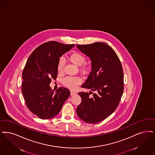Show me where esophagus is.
<instances>
[{
  "mask_svg": "<svg viewBox=\"0 0 155 155\" xmlns=\"http://www.w3.org/2000/svg\"><path fill=\"white\" fill-rule=\"evenodd\" d=\"M77 93L76 92H75L74 91H70V94L71 95H73V94H75Z\"/></svg>",
  "mask_w": 155,
  "mask_h": 155,
  "instance_id": "34e87169",
  "label": "esophagus"
}]
</instances>
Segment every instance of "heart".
<instances>
[{
  "label": "heart",
  "mask_w": 155,
  "mask_h": 155,
  "mask_svg": "<svg viewBox=\"0 0 155 155\" xmlns=\"http://www.w3.org/2000/svg\"><path fill=\"white\" fill-rule=\"evenodd\" d=\"M68 61L79 67V70L84 74H87L91 69V66L86 62V57L80 52H73L68 56ZM65 66L64 59L61 57L57 63V70L59 73L63 71ZM82 82L81 78L79 77H67L63 79L62 84L70 89H75Z\"/></svg>",
  "instance_id": "heart-1"
}]
</instances>
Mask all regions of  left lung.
Returning <instances> with one entry per match:
<instances>
[{"label":"left lung","instance_id":"1","mask_svg":"<svg viewBox=\"0 0 155 155\" xmlns=\"http://www.w3.org/2000/svg\"><path fill=\"white\" fill-rule=\"evenodd\" d=\"M77 47L92 61V71L81 87L96 93L91 97L92 92H79L82 101L76 112L83 121L96 124L109 117L119 105L124 89L122 66L115 52L106 43Z\"/></svg>","mask_w":155,"mask_h":155}]
</instances>
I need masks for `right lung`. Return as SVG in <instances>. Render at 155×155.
<instances>
[{
  "instance_id": "1",
  "label": "right lung",
  "mask_w": 155,
  "mask_h": 155,
  "mask_svg": "<svg viewBox=\"0 0 155 155\" xmlns=\"http://www.w3.org/2000/svg\"><path fill=\"white\" fill-rule=\"evenodd\" d=\"M74 45L48 41L34 50L27 60L22 71V92L28 109L40 119L57 115L70 94L64 87L54 92L50 84L57 78L59 59Z\"/></svg>"
}]
</instances>
